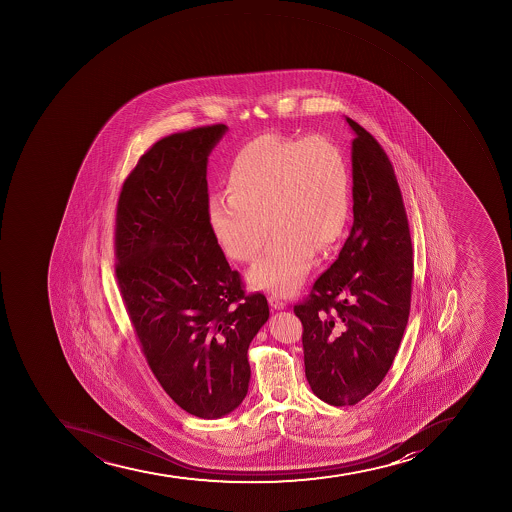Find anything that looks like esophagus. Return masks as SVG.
Instances as JSON below:
<instances>
[{
    "label": "esophagus",
    "mask_w": 512,
    "mask_h": 512,
    "mask_svg": "<svg viewBox=\"0 0 512 512\" xmlns=\"http://www.w3.org/2000/svg\"><path fill=\"white\" fill-rule=\"evenodd\" d=\"M268 303H270V306H272L273 309H285L286 308V301L283 298H280V296H270L268 298Z\"/></svg>",
    "instance_id": "obj_1"
}]
</instances>
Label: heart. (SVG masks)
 Returning <instances> with one entry per match:
<instances>
[{
	"mask_svg": "<svg viewBox=\"0 0 512 512\" xmlns=\"http://www.w3.org/2000/svg\"><path fill=\"white\" fill-rule=\"evenodd\" d=\"M229 195L209 201V226L222 250L254 262L273 231L267 252L250 270V285L293 293L308 275L314 252H326L344 234L350 214V172L339 145L263 134L234 155ZM268 222L265 223L264 221Z\"/></svg>",
	"mask_w": 512,
	"mask_h": 512,
	"instance_id": "heart-1",
	"label": "heart"
}]
</instances>
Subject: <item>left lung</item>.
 <instances>
[{
  "mask_svg": "<svg viewBox=\"0 0 512 512\" xmlns=\"http://www.w3.org/2000/svg\"><path fill=\"white\" fill-rule=\"evenodd\" d=\"M353 226L339 258L294 314L303 322L304 367L317 398L353 406L380 385L406 329L412 244L393 165L353 119Z\"/></svg>",
  "mask_w": 512,
  "mask_h": 512,
  "instance_id": "obj_1",
  "label": "left lung"
}]
</instances>
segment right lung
<instances>
[{"label": "right lung", "instance_id": "right-lung-1", "mask_svg": "<svg viewBox=\"0 0 512 512\" xmlns=\"http://www.w3.org/2000/svg\"><path fill=\"white\" fill-rule=\"evenodd\" d=\"M226 131L213 124L155 142L124 181L114 232L119 290L150 370L201 419L244 401L249 345L270 316L209 226L206 168Z\"/></svg>", "mask_w": 512, "mask_h": 512}]
</instances>
